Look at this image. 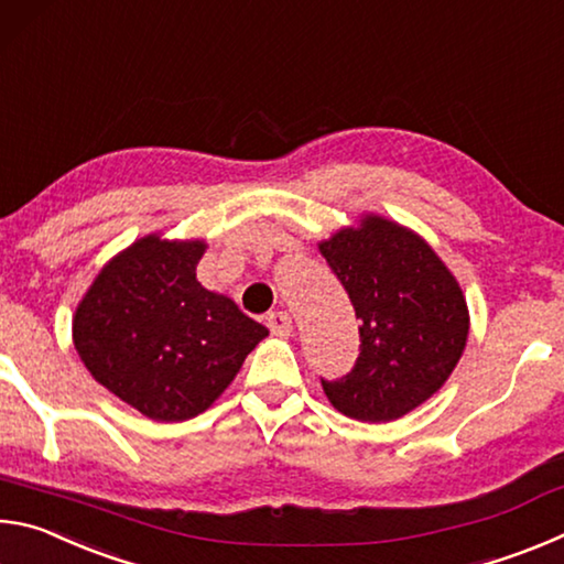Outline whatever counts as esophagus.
Segmentation results:
<instances>
[{
	"instance_id": "esophagus-1",
	"label": "esophagus",
	"mask_w": 564,
	"mask_h": 564,
	"mask_svg": "<svg viewBox=\"0 0 564 564\" xmlns=\"http://www.w3.org/2000/svg\"><path fill=\"white\" fill-rule=\"evenodd\" d=\"M265 326L271 328L273 336H281V338L291 336V330H293L291 316H289V313H285V311H273V313H269V316H265Z\"/></svg>"
}]
</instances>
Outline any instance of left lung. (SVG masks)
<instances>
[{
  "instance_id": "obj_1",
  "label": "left lung",
  "mask_w": 564,
  "mask_h": 564,
  "mask_svg": "<svg viewBox=\"0 0 564 564\" xmlns=\"http://www.w3.org/2000/svg\"><path fill=\"white\" fill-rule=\"evenodd\" d=\"M360 318V352L330 405L360 423H390L435 395L460 360L470 313L455 275L425 238L366 214L318 243Z\"/></svg>"
}]
</instances>
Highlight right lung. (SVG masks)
Returning <instances> with one entry per match:
<instances>
[{
    "label": "right lung",
    "instance_id": "add662e5",
    "mask_svg": "<svg viewBox=\"0 0 564 564\" xmlns=\"http://www.w3.org/2000/svg\"><path fill=\"white\" fill-rule=\"evenodd\" d=\"M204 251V241L139 238L104 265L72 321L94 380L159 423L204 413L269 336L196 281Z\"/></svg>",
    "mask_w": 564,
    "mask_h": 564
}]
</instances>
